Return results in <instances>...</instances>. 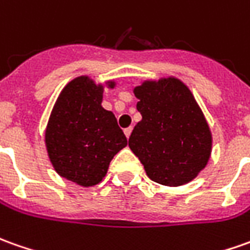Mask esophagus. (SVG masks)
<instances>
[{"instance_id": "esophagus-1", "label": "esophagus", "mask_w": 250, "mask_h": 250, "mask_svg": "<svg viewBox=\"0 0 250 250\" xmlns=\"http://www.w3.org/2000/svg\"><path fill=\"white\" fill-rule=\"evenodd\" d=\"M131 131H132V127H127V128H125V134L127 138H130V135H131Z\"/></svg>"}]
</instances>
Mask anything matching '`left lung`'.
I'll use <instances>...</instances> for the list:
<instances>
[{
  "label": "left lung",
  "mask_w": 250,
  "mask_h": 250,
  "mask_svg": "<svg viewBox=\"0 0 250 250\" xmlns=\"http://www.w3.org/2000/svg\"><path fill=\"white\" fill-rule=\"evenodd\" d=\"M142 120L128 146L146 175L164 186H181L196 178L209 160L212 135L186 84L167 78L134 89Z\"/></svg>",
  "instance_id": "left-lung-1"
}]
</instances>
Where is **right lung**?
Wrapping results in <instances>:
<instances>
[{
    "label": "right lung",
    "mask_w": 250,
    "mask_h": 250,
    "mask_svg": "<svg viewBox=\"0 0 250 250\" xmlns=\"http://www.w3.org/2000/svg\"><path fill=\"white\" fill-rule=\"evenodd\" d=\"M103 93V86L87 76L71 81L54 104L45 132L57 174L84 188L101 182L113 156L127 145L115 115L101 106Z\"/></svg>",
    "instance_id": "right-lung-1"
}]
</instances>
